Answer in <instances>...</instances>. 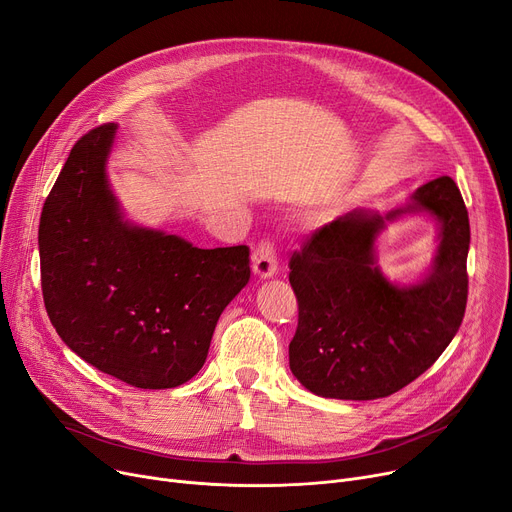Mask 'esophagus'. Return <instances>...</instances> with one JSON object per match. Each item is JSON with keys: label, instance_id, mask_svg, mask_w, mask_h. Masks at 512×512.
<instances>
[{"label": "esophagus", "instance_id": "34e87169", "mask_svg": "<svg viewBox=\"0 0 512 512\" xmlns=\"http://www.w3.org/2000/svg\"><path fill=\"white\" fill-rule=\"evenodd\" d=\"M253 272L261 280L274 278V274L278 272V253H276V247L272 245L270 240L261 242V245L255 249V253H253Z\"/></svg>", "mask_w": 512, "mask_h": 512}]
</instances>
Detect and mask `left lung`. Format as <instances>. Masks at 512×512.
<instances>
[{
  "mask_svg": "<svg viewBox=\"0 0 512 512\" xmlns=\"http://www.w3.org/2000/svg\"><path fill=\"white\" fill-rule=\"evenodd\" d=\"M425 212L439 222V249L413 285L388 281L377 238L388 221ZM469 215L450 176L419 186L380 215L353 209L313 232L290 259L299 326L290 371L309 392L340 400L384 398L417 380L459 332L467 307Z\"/></svg>",
  "mask_w": 512,
  "mask_h": 512,
  "instance_id": "8db88e82",
  "label": "left lung"
}]
</instances>
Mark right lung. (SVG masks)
I'll use <instances>...</instances> for the list:
<instances>
[{"instance_id":"add662e5","label":"right lung","mask_w":512,"mask_h":512,"mask_svg":"<svg viewBox=\"0 0 512 512\" xmlns=\"http://www.w3.org/2000/svg\"><path fill=\"white\" fill-rule=\"evenodd\" d=\"M118 124L80 139L41 211L47 315L70 351L145 390L199 373L215 324L251 278L249 247L199 249L124 218L110 178Z\"/></svg>"}]
</instances>
